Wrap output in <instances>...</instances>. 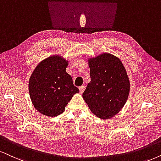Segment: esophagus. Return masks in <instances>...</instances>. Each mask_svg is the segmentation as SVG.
<instances>
[{"label": "esophagus", "instance_id": "34e87169", "mask_svg": "<svg viewBox=\"0 0 161 161\" xmlns=\"http://www.w3.org/2000/svg\"><path fill=\"white\" fill-rule=\"evenodd\" d=\"M85 89V85H82V86L79 87V91H80V93H82L83 92H84Z\"/></svg>", "mask_w": 161, "mask_h": 161}]
</instances>
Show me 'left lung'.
<instances>
[{
	"mask_svg": "<svg viewBox=\"0 0 161 161\" xmlns=\"http://www.w3.org/2000/svg\"><path fill=\"white\" fill-rule=\"evenodd\" d=\"M91 82L82 97L89 108L101 119H110L125 104L130 91L129 77L117 57L103 53L89 58Z\"/></svg>",
	"mask_w": 161,
	"mask_h": 161,
	"instance_id": "obj_1",
	"label": "left lung"
}]
</instances>
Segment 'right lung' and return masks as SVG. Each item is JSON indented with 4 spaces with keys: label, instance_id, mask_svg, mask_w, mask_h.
<instances>
[{
    "label": "right lung",
    "instance_id": "right-lung-1",
    "mask_svg": "<svg viewBox=\"0 0 161 161\" xmlns=\"http://www.w3.org/2000/svg\"><path fill=\"white\" fill-rule=\"evenodd\" d=\"M68 63L58 56L41 62L30 78L29 93L38 112L55 117L64 112L75 93H79L70 75L66 72Z\"/></svg>",
    "mask_w": 161,
    "mask_h": 161
}]
</instances>
